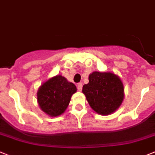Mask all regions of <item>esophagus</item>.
<instances>
[{
    "label": "esophagus",
    "mask_w": 155,
    "mask_h": 155,
    "mask_svg": "<svg viewBox=\"0 0 155 155\" xmlns=\"http://www.w3.org/2000/svg\"><path fill=\"white\" fill-rule=\"evenodd\" d=\"M82 89H83V83H78L77 90H79V91H81V90H82Z\"/></svg>",
    "instance_id": "obj_1"
}]
</instances>
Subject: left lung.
Returning <instances> with one entry per match:
<instances>
[{
    "label": "left lung",
    "mask_w": 155,
    "mask_h": 155,
    "mask_svg": "<svg viewBox=\"0 0 155 155\" xmlns=\"http://www.w3.org/2000/svg\"><path fill=\"white\" fill-rule=\"evenodd\" d=\"M83 93L90 107L98 114L109 115L117 110L124 100V86L118 76L111 72H93Z\"/></svg>",
    "instance_id": "obj_1"
}]
</instances>
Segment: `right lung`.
I'll return each mask as SVG.
<instances>
[{"label": "right lung", "mask_w": 155, "mask_h": 155, "mask_svg": "<svg viewBox=\"0 0 155 155\" xmlns=\"http://www.w3.org/2000/svg\"><path fill=\"white\" fill-rule=\"evenodd\" d=\"M76 87L65 77L56 76L41 85L38 91V103L40 108L51 117L61 115L69 106L71 97Z\"/></svg>", "instance_id": "1"}]
</instances>
